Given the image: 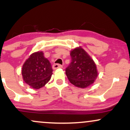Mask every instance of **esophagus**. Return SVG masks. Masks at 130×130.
Segmentation results:
<instances>
[{"instance_id": "34e87169", "label": "esophagus", "mask_w": 130, "mask_h": 130, "mask_svg": "<svg viewBox=\"0 0 130 130\" xmlns=\"http://www.w3.org/2000/svg\"><path fill=\"white\" fill-rule=\"evenodd\" d=\"M62 67H63V66H62L61 65L59 64H54L53 65V69H56L58 68H62Z\"/></svg>"}]
</instances>
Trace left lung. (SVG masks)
I'll return each instance as SVG.
<instances>
[{"label": "left lung", "mask_w": 130, "mask_h": 130, "mask_svg": "<svg viewBox=\"0 0 130 130\" xmlns=\"http://www.w3.org/2000/svg\"><path fill=\"white\" fill-rule=\"evenodd\" d=\"M72 61L66 69L70 82L76 87L85 88L92 85L98 73L95 62L82 48H76L70 52Z\"/></svg>", "instance_id": "obj_1"}]
</instances>
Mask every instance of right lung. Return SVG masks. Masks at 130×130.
Wrapping results in <instances>:
<instances>
[{"instance_id": "right-lung-1", "label": "right lung", "mask_w": 130, "mask_h": 130, "mask_svg": "<svg viewBox=\"0 0 130 130\" xmlns=\"http://www.w3.org/2000/svg\"><path fill=\"white\" fill-rule=\"evenodd\" d=\"M53 69L42 51L34 53L26 60L22 69L23 79L31 88L38 89L48 82Z\"/></svg>"}]
</instances>
